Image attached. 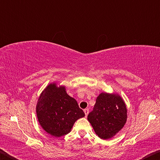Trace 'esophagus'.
<instances>
[{"instance_id":"34e87169","label":"esophagus","mask_w":160,"mask_h":160,"mask_svg":"<svg viewBox=\"0 0 160 160\" xmlns=\"http://www.w3.org/2000/svg\"><path fill=\"white\" fill-rule=\"evenodd\" d=\"M84 112H85V116H88V113H89V109H84Z\"/></svg>"}]
</instances>
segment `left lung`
<instances>
[{
    "instance_id": "8db88e82",
    "label": "left lung",
    "mask_w": 160,
    "mask_h": 160,
    "mask_svg": "<svg viewBox=\"0 0 160 160\" xmlns=\"http://www.w3.org/2000/svg\"><path fill=\"white\" fill-rule=\"evenodd\" d=\"M88 119L100 138H112L126 123L127 108L125 102L118 94L100 93L93 110L88 116Z\"/></svg>"
}]
</instances>
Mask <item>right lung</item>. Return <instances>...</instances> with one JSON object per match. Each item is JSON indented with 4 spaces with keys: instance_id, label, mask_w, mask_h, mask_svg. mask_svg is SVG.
Instances as JSON below:
<instances>
[{
    "instance_id": "obj_1",
    "label": "right lung",
    "mask_w": 160,
    "mask_h": 160,
    "mask_svg": "<svg viewBox=\"0 0 160 160\" xmlns=\"http://www.w3.org/2000/svg\"><path fill=\"white\" fill-rule=\"evenodd\" d=\"M36 112L42 128L56 138L69 133L75 121L85 116L76 100L67 94L66 87L56 82L50 83L42 91Z\"/></svg>"
}]
</instances>
